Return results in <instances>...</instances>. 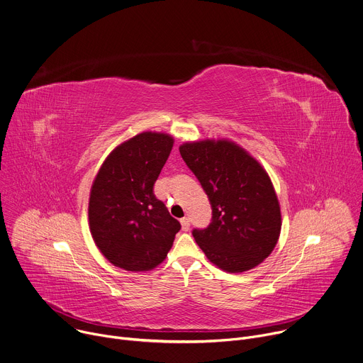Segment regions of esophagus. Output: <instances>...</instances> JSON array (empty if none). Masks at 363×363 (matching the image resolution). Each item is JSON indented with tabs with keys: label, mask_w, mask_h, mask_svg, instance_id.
<instances>
[{
	"label": "esophagus",
	"mask_w": 363,
	"mask_h": 363,
	"mask_svg": "<svg viewBox=\"0 0 363 363\" xmlns=\"http://www.w3.org/2000/svg\"><path fill=\"white\" fill-rule=\"evenodd\" d=\"M181 225H182V229H184V230H188V229H189V225H191L189 218H186V216L182 218V219H181Z\"/></svg>",
	"instance_id": "obj_1"
}]
</instances>
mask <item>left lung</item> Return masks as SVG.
<instances>
[{
  "mask_svg": "<svg viewBox=\"0 0 363 363\" xmlns=\"http://www.w3.org/2000/svg\"><path fill=\"white\" fill-rule=\"evenodd\" d=\"M179 152L208 195L212 218L192 235L206 258L236 274L259 265L281 233V208L265 169L229 141L186 143Z\"/></svg>",
  "mask_w": 363,
  "mask_h": 363,
  "instance_id": "obj_1",
  "label": "left lung"
}]
</instances>
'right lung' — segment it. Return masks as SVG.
<instances>
[{
    "label": "right lung",
    "mask_w": 363,
    "mask_h": 363,
    "mask_svg": "<svg viewBox=\"0 0 363 363\" xmlns=\"http://www.w3.org/2000/svg\"><path fill=\"white\" fill-rule=\"evenodd\" d=\"M172 144L167 134L143 133L108 155L92 184L89 229L98 250L118 268L154 269L181 229L154 194Z\"/></svg>",
    "instance_id": "obj_1"
}]
</instances>
